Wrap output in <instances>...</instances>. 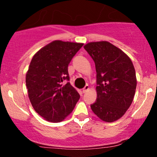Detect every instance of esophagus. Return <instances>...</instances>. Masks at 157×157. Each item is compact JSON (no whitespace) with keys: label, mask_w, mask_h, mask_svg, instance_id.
<instances>
[{"label":"esophagus","mask_w":157,"mask_h":157,"mask_svg":"<svg viewBox=\"0 0 157 157\" xmlns=\"http://www.w3.org/2000/svg\"><path fill=\"white\" fill-rule=\"evenodd\" d=\"M89 89V85H86V86H85V87L82 89V92L86 93Z\"/></svg>","instance_id":"obj_1"}]
</instances>
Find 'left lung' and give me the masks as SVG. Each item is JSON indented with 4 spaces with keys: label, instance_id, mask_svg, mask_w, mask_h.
<instances>
[{
    "label": "left lung",
    "instance_id": "8db88e82",
    "mask_svg": "<svg viewBox=\"0 0 157 157\" xmlns=\"http://www.w3.org/2000/svg\"><path fill=\"white\" fill-rule=\"evenodd\" d=\"M94 61L97 71V100L93 112L108 122L122 117L132 103L136 87L131 59L107 41L89 43L84 46Z\"/></svg>",
    "mask_w": 157,
    "mask_h": 157
}]
</instances>
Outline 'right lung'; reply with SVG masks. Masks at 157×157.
<instances>
[{"label": "right lung", "instance_id": "1", "mask_svg": "<svg viewBox=\"0 0 157 157\" xmlns=\"http://www.w3.org/2000/svg\"><path fill=\"white\" fill-rule=\"evenodd\" d=\"M83 44L55 40L32 57L26 75L28 95L35 111L48 122L63 121L80 94L69 82L68 64Z\"/></svg>", "mask_w": 157, "mask_h": 157}]
</instances>
